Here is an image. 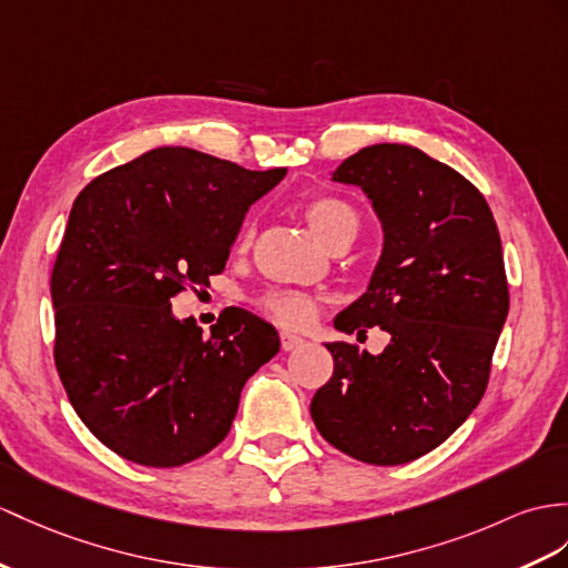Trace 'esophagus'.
<instances>
[{
    "instance_id": "1",
    "label": "esophagus",
    "mask_w": 568,
    "mask_h": 568,
    "mask_svg": "<svg viewBox=\"0 0 568 568\" xmlns=\"http://www.w3.org/2000/svg\"><path fill=\"white\" fill-rule=\"evenodd\" d=\"M282 349L284 352H294V349H298V347H303V344H306V339L303 337H298V335H294V332H282Z\"/></svg>"
}]
</instances>
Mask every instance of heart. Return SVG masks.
<instances>
[{"mask_svg": "<svg viewBox=\"0 0 568 568\" xmlns=\"http://www.w3.org/2000/svg\"><path fill=\"white\" fill-rule=\"evenodd\" d=\"M303 216H306L311 231L325 245H332L344 236H356V231H358L356 212L339 197L323 195V197L311 200L306 204V210H303ZM251 239H253V226H245L243 236H241L243 251L251 245ZM260 306L272 317V321H276L280 325H286V327L308 325L317 311L315 298L308 294H298V292H272L260 301Z\"/></svg>", "mask_w": 568, "mask_h": 568, "instance_id": "heart-1", "label": "heart"}]
</instances>
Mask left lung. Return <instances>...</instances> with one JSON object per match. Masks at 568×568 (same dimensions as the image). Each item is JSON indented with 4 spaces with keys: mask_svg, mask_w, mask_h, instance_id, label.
Masks as SVG:
<instances>
[{
    "mask_svg": "<svg viewBox=\"0 0 568 568\" xmlns=\"http://www.w3.org/2000/svg\"><path fill=\"white\" fill-rule=\"evenodd\" d=\"M332 180L362 187L383 229L366 292L335 329L381 327L390 344L327 342L335 371L311 417L352 458L403 465L444 444L487 390L508 315L499 229L467 178L407 144L356 151Z\"/></svg>",
    "mask_w": 568,
    "mask_h": 568,
    "instance_id": "obj_1",
    "label": "left lung"
}]
</instances>
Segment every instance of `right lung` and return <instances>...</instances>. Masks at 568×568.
Returning <instances> with one entry per match:
<instances>
[{
    "label": "right lung",
    "instance_id": "obj_1",
    "mask_svg": "<svg viewBox=\"0 0 568 568\" xmlns=\"http://www.w3.org/2000/svg\"><path fill=\"white\" fill-rule=\"evenodd\" d=\"M284 175L159 146L74 200L50 280L54 366L79 419L124 460L178 467L216 448L243 385L280 352L251 311L226 308L204 337L171 298L224 272L245 212Z\"/></svg>",
    "mask_w": 568,
    "mask_h": 568
}]
</instances>
